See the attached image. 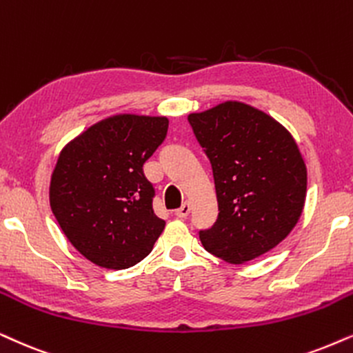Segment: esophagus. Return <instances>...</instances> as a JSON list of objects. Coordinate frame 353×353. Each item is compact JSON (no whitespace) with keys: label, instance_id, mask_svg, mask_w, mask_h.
Segmentation results:
<instances>
[{"label":"esophagus","instance_id":"obj_1","mask_svg":"<svg viewBox=\"0 0 353 353\" xmlns=\"http://www.w3.org/2000/svg\"><path fill=\"white\" fill-rule=\"evenodd\" d=\"M190 213V203L189 202H184L181 205V208L176 210V216L177 218H187Z\"/></svg>","mask_w":353,"mask_h":353}]
</instances>
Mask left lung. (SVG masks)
Segmentation results:
<instances>
[{
  "instance_id": "obj_1",
  "label": "left lung",
  "mask_w": 353,
  "mask_h": 353,
  "mask_svg": "<svg viewBox=\"0 0 353 353\" xmlns=\"http://www.w3.org/2000/svg\"><path fill=\"white\" fill-rule=\"evenodd\" d=\"M194 135L210 159L218 218L199 231L210 254L252 261L295 228L306 199V166L292 135L269 115L243 104L190 114Z\"/></svg>"
}]
</instances>
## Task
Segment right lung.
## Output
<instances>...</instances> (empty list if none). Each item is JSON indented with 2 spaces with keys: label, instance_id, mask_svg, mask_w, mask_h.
I'll return each mask as SVG.
<instances>
[{
  "label": "right lung",
  "instance_id": "obj_1",
  "mask_svg": "<svg viewBox=\"0 0 353 353\" xmlns=\"http://www.w3.org/2000/svg\"><path fill=\"white\" fill-rule=\"evenodd\" d=\"M166 117L114 115L66 145L52 174L50 207L88 261L122 270L148 256L164 230L143 164L168 135Z\"/></svg>",
  "mask_w": 353,
  "mask_h": 353
}]
</instances>
